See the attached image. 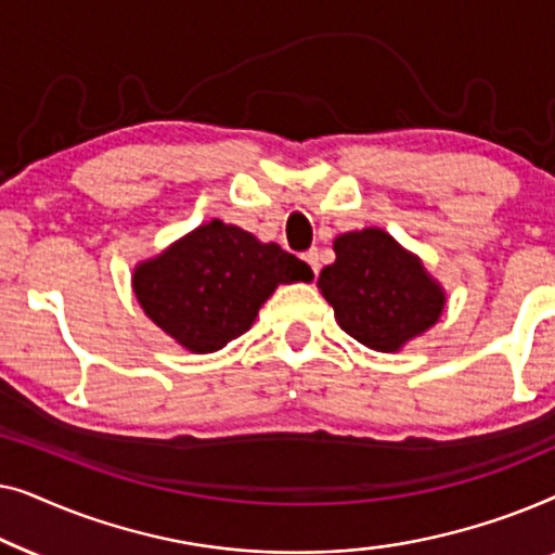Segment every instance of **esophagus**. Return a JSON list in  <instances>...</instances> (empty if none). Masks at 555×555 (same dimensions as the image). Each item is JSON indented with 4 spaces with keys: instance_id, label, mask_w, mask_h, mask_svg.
<instances>
[{
    "instance_id": "esophagus-1",
    "label": "esophagus",
    "mask_w": 555,
    "mask_h": 555,
    "mask_svg": "<svg viewBox=\"0 0 555 555\" xmlns=\"http://www.w3.org/2000/svg\"><path fill=\"white\" fill-rule=\"evenodd\" d=\"M302 260L310 264V270H313V275H318V270H321V262H318V249H308L306 255H302Z\"/></svg>"
}]
</instances>
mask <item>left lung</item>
<instances>
[{
    "mask_svg": "<svg viewBox=\"0 0 555 555\" xmlns=\"http://www.w3.org/2000/svg\"><path fill=\"white\" fill-rule=\"evenodd\" d=\"M333 253L336 262L323 268L318 291L359 344L397 353L439 321L447 306L442 283L382 227L338 234Z\"/></svg>",
    "mask_w": 555,
    "mask_h": 555,
    "instance_id": "8db88e82",
    "label": "left lung"
}]
</instances>
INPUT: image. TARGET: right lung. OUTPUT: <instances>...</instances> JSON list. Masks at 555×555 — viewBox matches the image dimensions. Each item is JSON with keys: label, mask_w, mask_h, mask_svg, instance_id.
<instances>
[{"label": "right lung", "mask_w": 555, "mask_h": 555, "mask_svg": "<svg viewBox=\"0 0 555 555\" xmlns=\"http://www.w3.org/2000/svg\"><path fill=\"white\" fill-rule=\"evenodd\" d=\"M313 270L275 242L211 219L133 268L149 321L189 353H215L253 328L278 285L310 283Z\"/></svg>", "instance_id": "obj_1"}]
</instances>
